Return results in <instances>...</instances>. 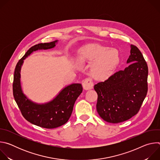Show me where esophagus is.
<instances>
[{
    "instance_id": "esophagus-1",
    "label": "esophagus",
    "mask_w": 160,
    "mask_h": 160,
    "mask_svg": "<svg viewBox=\"0 0 160 160\" xmlns=\"http://www.w3.org/2000/svg\"><path fill=\"white\" fill-rule=\"evenodd\" d=\"M82 83L84 90L92 89L94 86V83L90 78H86L82 82Z\"/></svg>"
}]
</instances>
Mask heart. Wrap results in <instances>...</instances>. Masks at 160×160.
Returning <instances> with one entry per match:
<instances>
[{
    "label": "heart",
    "instance_id": "1",
    "mask_svg": "<svg viewBox=\"0 0 160 160\" xmlns=\"http://www.w3.org/2000/svg\"><path fill=\"white\" fill-rule=\"evenodd\" d=\"M84 59L96 62L92 68V75L98 78H105L110 76L120 62V55L117 50L94 45L83 51Z\"/></svg>",
    "mask_w": 160,
    "mask_h": 160
}]
</instances>
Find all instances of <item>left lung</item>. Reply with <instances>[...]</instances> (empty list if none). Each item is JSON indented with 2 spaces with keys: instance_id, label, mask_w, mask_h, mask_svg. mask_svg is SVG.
<instances>
[{
  "instance_id": "8db88e82",
  "label": "left lung",
  "mask_w": 160,
  "mask_h": 160,
  "mask_svg": "<svg viewBox=\"0 0 160 160\" xmlns=\"http://www.w3.org/2000/svg\"><path fill=\"white\" fill-rule=\"evenodd\" d=\"M128 66L94 85L96 109L104 121L118 123L138 114L148 92V67L139 49L131 45Z\"/></svg>"
}]
</instances>
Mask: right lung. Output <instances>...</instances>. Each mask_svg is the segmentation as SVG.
Returning a JSON list of instances; mask_svg holds the SVG:
<instances>
[{
  "label": "right lung",
  "mask_w": 160,
  "mask_h": 160,
  "mask_svg": "<svg viewBox=\"0 0 160 160\" xmlns=\"http://www.w3.org/2000/svg\"><path fill=\"white\" fill-rule=\"evenodd\" d=\"M58 40L41 43L30 48L18 62L12 84L13 96L22 115L31 123L45 128H54L65 124L73 111L74 104L82 92L80 83H73L63 88L52 101L38 104L29 100L22 92L20 85V70L23 60L33 51L49 49L55 47Z\"/></svg>",
  "instance_id": "right-lung-1"
}]
</instances>
